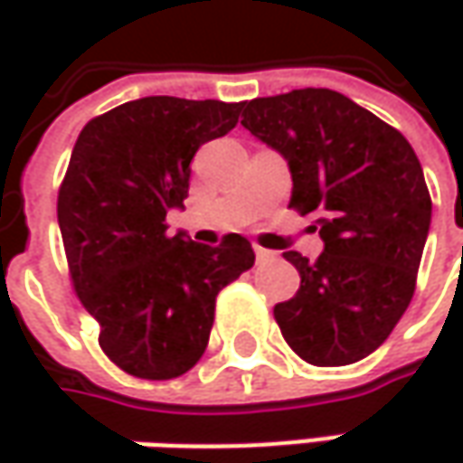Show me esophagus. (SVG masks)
<instances>
[{"mask_svg":"<svg viewBox=\"0 0 463 463\" xmlns=\"http://www.w3.org/2000/svg\"><path fill=\"white\" fill-rule=\"evenodd\" d=\"M255 258H258V262H273L278 255L270 252V250H265V247H255Z\"/></svg>","mask_w":463,"mask_h":463,"instance_id":"34e87169","label":"esophagus"}]
</instances>
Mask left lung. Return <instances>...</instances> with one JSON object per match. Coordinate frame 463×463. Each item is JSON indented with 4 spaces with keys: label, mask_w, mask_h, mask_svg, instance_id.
Here are the masks:
<instances>
[{
    "label": "left lung",
    "mask_w": 463,
    "mask_h": 463,
    "mask_svg": "<svg viewBox=\"0 0 463 463\" xmlns=\"http://www.w3.org/2000/svg\"><path fill=\"white\" fill-rule=\"evenodd\" d=\"M241 126L291 169V208L319 213L325 252H283L301 286L276 304L286 343L311 365L371 355L407 311L430 229V193L410 141L335 90L241 102Z\"/></svg>",
    "instance_id": "obj_1"
}]
</instances>
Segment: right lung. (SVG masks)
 Masks as SVG:
<instances>
[{
	"mask_svg": "<svg viewBox=\"0 0 463 463\" xmlns=\"http://www.w3.org/2000/svg\"><path fill=\"white\" fill-rule=\"evenodd\" d=\"M241 102L141 98L92 118L59 190V226L77 296L99 325L102 353L136 379H177L201 361L216 296L255 265L252 244L208 247L167 234L190 162L226 136Z\"/></svg>",
	"mask_w": 463,
	"mask_h": 463,
	"instance_id": "add662e5",
	"label": "right lung"
}]
</instances>
